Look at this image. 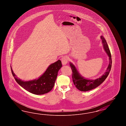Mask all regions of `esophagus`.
<instances>
[{
    "instance_id": "esophagus-1",
    "label": "esophagus",
    "mask_w": 126,
    "mask_h": 126,
    "mask_svg": "<svg viewBox=\"0 0 126 126\" xmlns=\"http://www.w3.org/2000/svg\"><path fill=\"white\" fill-rule=\"evenodd\" d=\"M69 60L67 56H64L61 58V62L63 65H65Z\"/></svg>"
}]
</instances>
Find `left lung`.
I'll return each instance as SVG.
<instances>
[{
	"label": "left lung",
	"mask_w": 126,
	"mask_h": 126,
	"mask_svg": "<svg viewBox=\"0 0 126 126\" xmlns=\"http://www.w3.org/2000/svg\"><path fill=\"white\" fill-rule=\"evenodd\" d=\"M101 38L102 39V42L103 44L104 49L109 57V66L106 71L104 73V74L102 75V77L100 78L96 79V80H87L84 79L79 74L75 66H74L72 63H70V66L72 69L73 82L77 88L81 91H88L94 89L98 87L102 82H103L106 78H107L109 73L110 71L112 64L111 53L105 39L102 36H101Z\"/></svg>",
	"instance_id": "8db88e82"
}]
</instances>
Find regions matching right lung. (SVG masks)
Returning <instances> with one entry per match:
<instances>
[{"label":"right lung","mask_w":126,"mask_h":126,"mask_svg":"<svg viewBox=\"0 0 126 126\" xmlns=\"http://www.w3.org/2000/svg\"><path fill=\"white\" fill-rule=\"evenodd\" d=\"M62 66L61 61L58 60L51 64L42 76L37 80L24 82L16 78L11 67L12 75L16 81L24 89L36 95L48 93L53 88L58 73Z\"/></svg>","instance_id":"1"}]
</instances>
